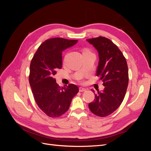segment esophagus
Instances as JSON below:
<instances>
[{"label":"esophagus","mask_w":151,"mask_h":151,"mask_svg":"<svg viewBox=\"0 0 151 151\" xmlns=\"http://www.w3.org/2000/svg\"><path fill=\"white\" fill-rule=\"evenodd\" d=\"M86 91V89L85 88H79V91L80 92H83V91Z\"/></svg>","instance_id":"obj_1"}]
</instances>
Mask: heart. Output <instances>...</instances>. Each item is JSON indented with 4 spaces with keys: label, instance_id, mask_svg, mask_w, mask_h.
Listing matches in <instances>:
<instances>
[{
    "label": "heart",
    "instance_id": "1",
    "mask_svg": "<svg viewBox=\"0 0 151 151\" xmlns=\"http://www.w3.org/2000/svg\"><path fill=\"white\" fill-rule=\"evenodd\" d=\"M84 51H87V50H84Z\"/></svg>",
    "mask_w": 151,
    "mask_h": 151
}]
</instances>
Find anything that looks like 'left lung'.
I'll use <instances>...</instances> for the list:
<instances>
[{
  "mask_svg": "<svg viewBox=\"0 0 151 151\" xmlns=\"http://www.w3.org/2000/svg\"><path fill=\"white\" fill-rule=\"evenodd\" d=\"M86 40L99 52L97 76L104 86L103 91L95 94L89 108L97 116L106 117L117 110L126 94L129 84L127 60L116 45L106 37L99 36Z\"/></svg>",
  "mask_w": 151,
  "mask_h": 151,
  "instance_id": "obj_1",
  "label": "left lung"
}]
</instances>
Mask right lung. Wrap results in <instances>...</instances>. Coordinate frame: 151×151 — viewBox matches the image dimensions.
I'll return each instance as SVG.
<instances>
[{"label":"right lung","mask_w":151,"mask_h":151,"mask_svg":"<svg viewBox=\"0 0 151 151\" xmlns=\"http://www.w3.org/2000/svg\"><path fill=\"white\" fill-rule=\"evenodd\" d=\"M78 40L55 37L45 41L38 48L30 65L29 83L34 100L49 117H58L68 110L73 98L79 91L77 86L70 84L60 88L54 75L62 69V52Z\"/></svg>","instance_id":"add662e5"}]
</instances>
